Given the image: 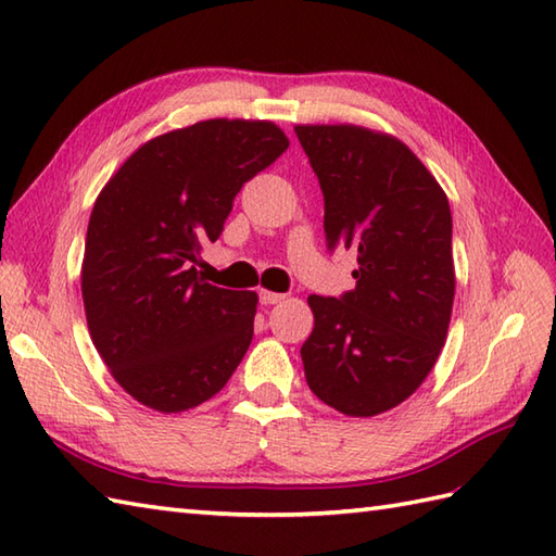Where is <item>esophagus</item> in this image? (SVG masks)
Returning a JSON list of instances; mask_svg holds the SVG:
<instances>
[{
  "mask_svg": "<svg viewBox=\"0 0 556 556\" xmlns=\"http://www.w3.org/2000/svg\"><path fill=\"white\" fill-rule=\"evenodd\" d=\"M287 296L285 293H275V291H260V301H263L265 305H275V303H281Z\"/></svg>",
  "mask_w": 556,
  "mask_h": 556,
  "instance_id": "esophagus-1",
  "label": "esophagus"
}]
</instances>
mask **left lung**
Here are the masks:
<instances>
[{"label": "left lung", "instance_id": "obj_1", "mask_svg": "<svg viewBox=\"0 0 556 556\" xmlns=\"http://www.w3.org/2000/svg\"><path fill=\"white\" fill-rule=\"evenodd\" d=\"M320 179L329 248L358 255L356 289L308 296L305 380L327 406L370 418L425 382L446 341L456 291L444 188L399 138L356 124H299Z\"/></svg>", "mask_w": 556, "mask_h": 556}]
</instances>
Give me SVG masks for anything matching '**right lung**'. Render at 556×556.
<instances>
[{
    "label": "right lung",
    "instance_id": "obj_1",
    "mask_svg": "<svg viewBox=\"0 0 556 556\" xmlns=\"http://www.w3.org/2000/svg\"><path fill=\"white\" fill-rule=\"evenodd\" d=\"M289 148L277 124L207 119L150 138L92 205L80 265L100 358L157 413L215 396L253 339L255 291L212 287L193 267L245 181Z\"/></svg>",
    "mask_w": 556,
    "mask_h": 556
}]
</instances>
